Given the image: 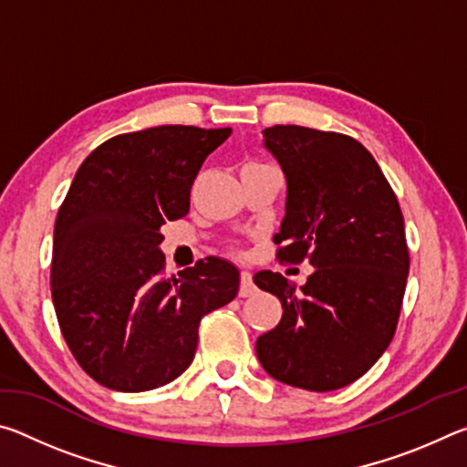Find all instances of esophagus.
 <instances>
[{
    "label": "esophagus",
    "instance_id": "obj_1",
    "mask_svg": "<svg viewBox=\"0 0 467 467\" xmlns=\"http://www.w3.org/2000/svg\"><path fill=\"white\" fill-rule=\"evenodd\" d=\"M241 296H251L255 295V284H253V275L249 270L241 272V288H239Z\"/></svg>",
    "mask_w": 467,
    "mask_h": 467
}]
</instances>
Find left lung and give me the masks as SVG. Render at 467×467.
I'll use <instances>...</instances> for the list:
<instances>
[{
	"instance_id": "8db88e82",
	"label": "left lung",
	"mask_w": 467,
	"mask_h": 467,
	"mask_svg": "<svg viewBox=\"0 0 467 467\" xmlns=\"http://www.w3.org/2000/svg\"><path fill=\"white\" fill-rule=\"evenodd\" d=\"M286 177L278 257L315 272L296 284L278 272L253 282L282 303L257 337L265 373L306 391H334L381 358L398 327L410 255L398 197L368 150L350 136L300 125L264 130Z\"/></svg>"
}]
</instances>
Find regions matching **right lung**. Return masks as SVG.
<instances>
[{
	"instance_id": "right-lung-1",
	"label": "right lung",
	"mask_w": 467,
	"mask_h": 467,
	"mask_svg": "<svg viewBox=\"0 0 467 467\" xmlns=\"http://www.w3.org/2000/svg\"><path fill=\"white\" fill-rule=\"evenodd\" d=\"M231 131L121 133L76 172L55 220L51 295L78 365L109 389L148 391L177 379L195 357L203 315L239 292L226 259L164 275L161 251V226L187 216L197 172Z\"/></svg>"
}]
</instances>
